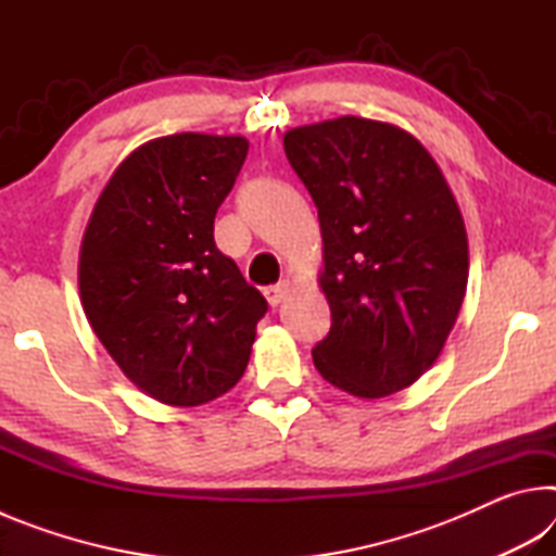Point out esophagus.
Segmentation results:
<instances>
[{
	"mask_svg": "<svg viewBox=\"0 0 556 556\" xmlns=\"http://www.w3.org/2000/svg\"><path fill=\"white\" fill-rule=\"evenodd\" d=\"M289 291H291V285L289 281H279V285H275V287H267L265 289V296H267V301L271 306H279L281 301H285L287 296H289Z\"/></svg>",
	"mask_w": 556,
	"mask_h": 556,
	"instance_id": "esophagus-1",
	"label": "esophagus"
}]
</instances>
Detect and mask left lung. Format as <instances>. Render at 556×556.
Segmentation results:
<instances>
[{"mask_svg": "<svg viewBox=\"0 0 556 556\" xmlns=\"http://www.w3.org/2000/svg\"><path fill=\"white\" fill-rule=\"evenodd\" d=\"M318 208V275L331 331L312 355L326 382L380 400L417 382L454 328L468 285L464 215L425 144L355 115L285 135Z\"/></svg>", "mask_w": 556, "mask_h": 556, "instance_id": "obj_1", "label": "left lung"}]
</instances>
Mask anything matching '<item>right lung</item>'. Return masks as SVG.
<instances>
[{"label":"right lung","instance_id":"right-lung-1","mask_svg":"<svg viewBox=\"0 0 556 556\" xmlns=\"http://www.w3.org/2000/svg\"><path fill=\"white\" fill-rule=\"evenodd\" d=\"M250 142L240 135L159 137L102 188L78 257L80 304L119 370L172 407L238 384L267 301L215 248L213 223Z\"/></svg>","mask_w":556,"mask_h":556}]
</instances>
